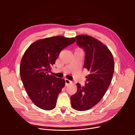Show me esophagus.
Segmentation results:
<instances>
[{
	"label": "esophagus",
	"mask_w": 135,
	"mask_h": 135,
	"mask_svg": "<svg viewBox=\"0 0 135 135\" xmlns=\"http://www.w3.org/2000/svg\"><path fill=\"white\" fill-rule=\"evenodd\" d=\"M65 84H66V85H68V84H70L72 83L71 81H70V80H69L68 79H65Z\"/></svg>",
	"instance_id": "esophagus-1"
}]
</instances>
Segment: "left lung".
Segmentation results:
<instances>
[{
    "instance_id": "1",
    "label": "left lung",
    "mask_w": 135,
    "mask_h": 135,
    "mask_svg": "<svg viewBox=\"0 0 135 135\" xmlns=\"http://www.w3.org/2000/svg\"><path fill=\"white\" fill-rule=\"evenodd\" d=\"M76 44L85 52L84 67L89 71L86 83H76L77 92L70 97L73 108L84 111L93 108L102 99L111 83L114 62L108 48L95 38L87 35L75 37Z\"/></svg>"
}]
</instances>
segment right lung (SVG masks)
<instances>
[{
  "mask_svg": "<svg viewBox=\"0 0 135 135\" xmlns=\"http://www.w3.org/2000/svg\"><path fill=\"white\" fill-rule=\"evenodd\" d=\"M75 42L74 38L56 36L37 40L24 53L20 67V76L28 97L36 107L54 109L64 79L50 75L60 52Z\"/></svg>",
  "mask_w": 135,
  "mask_h": 135,
  "instance_id": "1",
  "label": "right lung"
}]
</instances>
